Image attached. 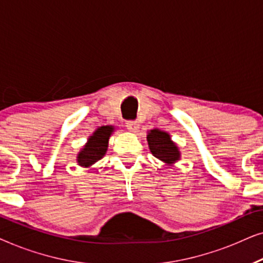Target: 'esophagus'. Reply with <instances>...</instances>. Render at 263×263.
I'll list each match as a JSON object with an SVG mask.
<instances>
[{
	"mask_svg": "<svg viewBox=\"0 0 263 263\" xmlns=\"http://www.w3.org/2000/svg\"><path fill=\"white\" fill-rule=\"evenodd\" d=\"M125 127L133 133H136L139 130V123L136 121H127L125 122Z\"/></svg>",
	"mask_w": 263,
	"mask_h": 263,
	"instance_id": "esophagus-1",
	"label": "esophagus"
}]
</instances>
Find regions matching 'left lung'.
<instances>
[{
	"label": "left lung",
	"instance_id": "8db88e82",
	"mask_svg": "<svg viewBox=\"0 0 263 263\" xmlns=\"http://www.w3.org/2000/svg\"><path fill=\"white\" fill-rule=\"evenodd\" d=\"M147 141H148L151 152L158 159L167 164H172L176 160H178L179 152L177 146L171 141L170 135L167 133L153 129L147 135Z\"/></svg>",
	"mask_w": 263,
	"mask_h": 263
}]
</instances>
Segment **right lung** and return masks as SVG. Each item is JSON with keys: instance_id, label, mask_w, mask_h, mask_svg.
I'll return each mask as SVG.
<instances>
[{"instance_id": "add662e5", "label": "right lung", "mask_w": 263, "mask_h": 263, "mask_svg": "<svg viewBox=\"0 0 263 263\" xmlns=\"http://www.w3.org/2000/svg\"><path fill=\"white\" fill-rule=\"evenodd\" d=\"M112 130L114 128L109 125L97 129L95 134L88 139V142L86 143L84 149L78 156V163L82 166H89L103 158L107 149V141Z\"/></svg>"}]
</instances>
